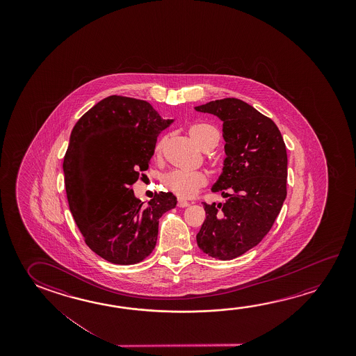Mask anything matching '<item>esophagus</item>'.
I'll return each instance as SVG.
<instances>
[{
	"instance_id": "obj_1",
	"label": "esophagus",
	"mask_w": 356,
	"mask_h": 356,
	"mask_svg": "<svg viewBox=\"0 0 356 356\" xmlns=\"http://www.w3.org/2000/svg\"><path fill=\"white\" fill-rule=\"evenodd\" d=\"M188 202L187 201H185V200H181V198H179V201H177V206L179 207H187L188 206Z\"/></svg>"
}]
</instances>
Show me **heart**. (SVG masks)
Masks as SVG:
<instances>
[{"mask_svg":"<svg viewBox=\"0 0 356 356\" xmlns=\"http://www.w3.org/2000/svg\"><path fill=\"white\" fill-rule=\"evenodd\" d=\"M188 134L195 144L206 150L209 146L218 143V131L209 124H195L188 129ZM165 139H161L155 146V154L158 155L163 150ZM209 182V177L202 171H182L174 170L163 177V186L175 193L176 196L182 198H190L206 186Z\"/></svg>","mask_w":356,"mask_h":356,"instance_id":"heart-1","label":"heart"}]
</instances>
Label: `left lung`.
<instances>
[{
  "mask_svg": "<svg viewBox=\"0 0 356 356\" xmlns=\"http://www.w3.org/2000/svg\"><path fill=\"white\" fill-rule=\"evenodd\" d=\"M223 122L226 159L212 193L227 197L207 204L196 236L200 250L228 261L258 245L273 226L286 197V144L272 119L236 98L195 108Z\"/></svg>",
  "mask_w": 356,
  "mask_h": 356,
  "instance_id": "left-lung-1",
  "label": "left lung"
}]
</instances>
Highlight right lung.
<instances>
[{"label":"right lung","instance_id":"obj_1","mask_svg":"<svg viewBox=\"0 0 356 356\" xmlns=\"http://www.w3.org/2000/svg\"><path fill=\"white\" fill-rule=\"evenodd\" d=\"M172 122L145 100L111 95L72 130L63 161L70 212L88 247L108 262L144 261L156 245L160 217L176 206L163 191L143 206L131 188Z\"/></svg>","mask_w":356,"mask_h":356}]
</instances>
